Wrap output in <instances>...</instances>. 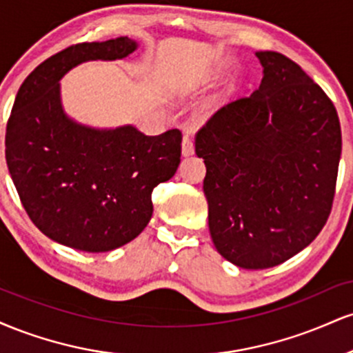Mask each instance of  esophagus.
<instances>
[{
    "label": "esophagus",
    "mask_w": 353,
    "mask_h": 353,
    "mask_svg": "<svg viewBox=\"0 0 353 353\" xmlns=\"http://www.w3.org/2000/svg\"><path fill=\"white\" fill-rule=\"evenodd\" d=\"M194 154V143L192 139H190L189 134H185L182 137V156L184 157H189Z\"/></svg>",
    "instance_id": "34e87169"
}]
</instances>
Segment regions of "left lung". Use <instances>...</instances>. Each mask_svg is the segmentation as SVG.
I'll return each instance as SVG.
<instances>
[{
	"label": "left lung",
	"mask_w": 353,
	"mask_h": 353,
	"mask_svg": "<svg viewBox=\"0 0 353 353\" xmlns=\"http://www.w3.org/2000/svg\"><path fill=\"white\" fill-rule=\"evenodd\" d=\"M262 81L221 108L196 136L217 252L242 269L294 257L325 225L342 132L335 106L292 59L255 52Z\"/></svg>",
	"instance_id": "8db88e82"
}]
</instances>
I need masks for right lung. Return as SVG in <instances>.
<instances>
[{"label": "right lung", "instance_id": "right-lung-1", "mask_svg": "<svg viewBox=\"0 0 353 353\" xmlns=\"http://www.w3.org/2000/svg\"><path fill=\"white\" fill-rule=\"evenodd\" d=\"M121 36L51 56L24 79L6 125V164L23 208L46 237L84 252H108L143 232L152 189L181 163L179 129L145 136L136 125L91 128L66 114L59 81L88 61L137 50Z\"/></svg>", "mask_w": 353, "mask_h": 353}]
</instances>
